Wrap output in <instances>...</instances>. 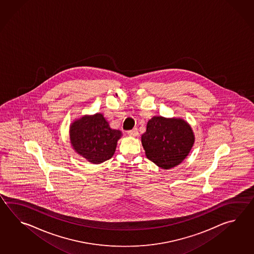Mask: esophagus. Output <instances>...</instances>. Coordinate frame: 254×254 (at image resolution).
I'll return each instance as SVG.
<instances>
[{"instance_id": "esophagus-1", "label": "esophagus", "mask_w": 254, "mask_h": 254, "mask_svg": "<svg viewBox=\"0 0 254 254\" xmlns=\"http://www.w3.org/2000/svg\"><path fill=\"white\" fill-rule=\"evenodd\" d=\"M138 134H139V131H138L137 128L128 130V135L130 137H136V136H138Z\"/></svg>"}]
</instances>
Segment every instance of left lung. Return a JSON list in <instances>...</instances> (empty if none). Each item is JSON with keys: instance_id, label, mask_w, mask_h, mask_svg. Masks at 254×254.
<instances>
[{"instance_id": "8db88e82", "label": "left lung", "mask_w": 254, "mask_h": 254, "mask_svg": "<svg viewBox=\"0 0 254 254\" xmlns=\"http://www.w3.org/2000/svg\"><path fill=\"white\" fill-rule=\"evenodd\" d=\"M141 143L147 158L167 170L179 165L189 154L194 135L184 120L154 116L141 135Z\"/></svg>"}]
</instances>
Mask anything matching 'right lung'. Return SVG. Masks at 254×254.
Masks as SVG:
<instances>
[{"mask_svg": "<svg viewBox=\"0 0 254 254\" xmlns=\"http://www.w3.org/2000/svg\"><path fill=\"white\" fill-rule=\"evenodd\" d=\"M121 136L122 131L112 129L102 114L83 116L70 127V143L73 149L94 164L113 157Z\"/></svg>", "mask_w": 254, "mask_h": 254, "instance_id": "obj_1", "label": "right lung"}]
</instances>
